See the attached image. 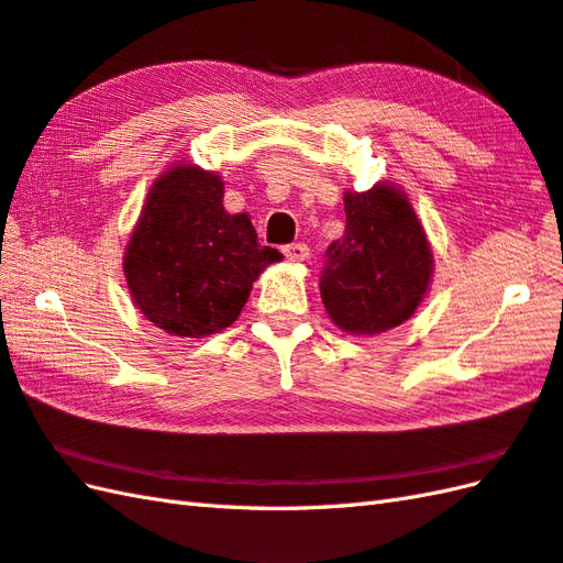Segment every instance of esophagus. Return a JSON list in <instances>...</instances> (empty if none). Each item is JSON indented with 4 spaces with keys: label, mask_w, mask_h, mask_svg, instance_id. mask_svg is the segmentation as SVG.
<instances>
[{
    "label": "esophagus",
    "mask_w": 563,
    "mask_h": 563,
    "mask_svg": "<svg viewBox=\"0 0 563 563\" xmlns=\"http://www.w3.org/2000/svg\"><path fill=\"white\" fill-rule=\"evenodd\" d=\"M283 254L290 261H307L309 258V246L305 242H295L283 246Z\"/></svg>",
    "instance_id": "esophagus-1"
}]
</instances>
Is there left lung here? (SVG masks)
Instances as JSON below:
<instances>
[{
    "instance_id": "left-lung-1",
    "label": "left lung",
    "mask_w": 563,
    "mask_h": 563,
    "mask_svg": "<svg viewBox=\"0 0 563 563\" xmlns=\"http://www.w3.org/2000/svg\"><path fill=\"white\" fill-rule=\"evenodd\" d=\"M431 278L424 230L405 196L386 185L345 194V234L325 250L319 290L350 333H384L412 317Z\"/></svg>"
}]
</instances>
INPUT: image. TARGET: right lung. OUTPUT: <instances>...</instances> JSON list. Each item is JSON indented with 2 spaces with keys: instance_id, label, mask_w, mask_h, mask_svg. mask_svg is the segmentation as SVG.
Segmentation results:
<instances>
[{
  "instance_id": "add662e5",
  "label": "right lung",
  "mask_w": 563,
  "mask_h": 563,
  "mask_svg": "<svg viewBox=\"0 0 563 563\" xmlns=\"http://www.w3.org/2000/svg\"><path fill=\"white\" fill-rule=\"evenodd\" d=\"M280 258L258 244L250 218L222 208L218 175L179 165L153 185L124 273L148 321L173 335L201 338L238 319L258 273Z\"/></svg>"
}]
</instances>
